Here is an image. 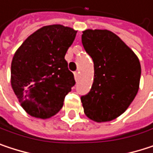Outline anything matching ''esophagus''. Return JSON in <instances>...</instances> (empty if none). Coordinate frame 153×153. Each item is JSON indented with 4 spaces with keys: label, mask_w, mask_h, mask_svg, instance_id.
<instances>
[{
    "label": "esophagus",
    "mask_w": 153,
    "mask_h": 153,
    "mask_svg": "<svg viewBox=\"0 0 153 153\" xmlns=\"http://www.w3.org/2000/svg\"><path fill=\"white\" fill-rule=\"evenodd\" d=\"M74 78H75L76 80L79 79V72H75V73H74Z\"/></svg>",
    "instance_id": "esophagus-1"
}]
</instances>
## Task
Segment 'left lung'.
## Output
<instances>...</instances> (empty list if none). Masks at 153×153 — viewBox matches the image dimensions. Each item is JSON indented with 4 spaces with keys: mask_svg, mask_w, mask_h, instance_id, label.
Masks as SVG:
<instances>
[{
    "mask_svg": "<svg viewBox=\"0 0 153 153\" xmlns=\"http://www.w3.org/2000/svg\"><path fill=\"white\" fill-rule=\"evenodd\" d=\"M82 33V45L94 62L91 89L80 97L84 112L96 122L110 121L121 115L136 97L140 62L112 32L88 29Z\"/></svg>",
    "mask_w": 153,
    "mask_h": 153,
    "instance_id": "8db88e82",
    "label": "left lung"
}]
</instances>
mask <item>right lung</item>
<instances>
[{"mask_svg":"<svg viewBox=\"0 0 153 153\" xmlns=\"http://www.w3.org/2000/svg\"><path fill=\"white\" fill-rule=\"evenodd\" d=\"M77 31L62 25H46L17 48L11 62V87L31 116L48 119L64 105L75 80L65 59Z\"/></svg>","mask_w":153,"mask_h":153,"instance_id":"1","label":"right lung"}]
</instances>
